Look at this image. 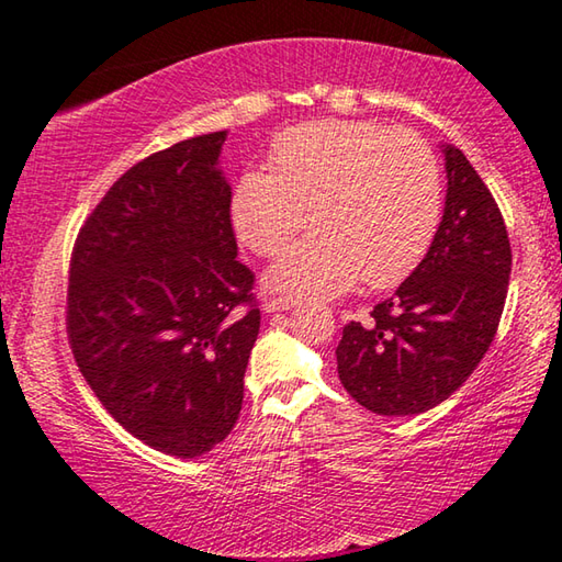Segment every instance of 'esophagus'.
I'll use <instances>...</instances> for the list:
<instances>
[{
	"mask_svg": "<svg viewBox=\"0 0 562 562\" xmlns=\"http://www.w3.org/2000/svg\"><path fill=\"white\" fill-rule=\"evenodd\" d=\"M262 307L268 312H282V310L294 307V300L292 297H265Z\"/></svg>",
	"mask_w": 562,
	"mask_h": 562,
	"instance_id": "esophagus-1",
	"label": "esophagus"
}]
</instances>
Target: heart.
I'll return each instance as SVG.
<instances>
[{
	"instance_id": "1",
	"label": "heart",
	"mask_w": 562,
	"mask_h": 562,
	"mask_svg": "<svg viewBox=\"0 0 562 562\" xmlns=\"http://www.w3.org/2000/svg\"><path fill=\"white\" fill-rule=\"evenodd\" d=\"M268 168H245L231 223L247 250L274 255L307 215L315 233L268 270L274 290L325 300L364 278L394 288L416 270L441 221V168L431 146L372 121H312L272 140Z\"/></svg>"
}]
</instances>
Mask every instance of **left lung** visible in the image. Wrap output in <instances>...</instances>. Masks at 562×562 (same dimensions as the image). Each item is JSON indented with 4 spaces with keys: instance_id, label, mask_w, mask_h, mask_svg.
Returning <instances> with one entry per match:
<instances>
[{
    "instance_id": "8db88e82",
    "label": "left lung",
    "mask_w": 562,
    "mask_h": 562,
    "mask_svg": "<svg viewBox=\"0 0 562 562\" xmlns=\"http://www.w3.org/2000/svg\"><path fill=\"white\" fill-rule=\"evenodd\" d=\"M443 156L449 190L429 252L369 319L341 329L339 382L374 414L446 402L486 357L506 304L513 255L498 203L459 148Z\"/></svg>"
}]
</instances>
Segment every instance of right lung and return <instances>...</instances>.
<instances>
[{
	"mask_svg": "<svg viewBox=\"0 0 562 562\" xmlns=\"http://www.w3.org/2000/svg\"><path fill=\"white\" fill-rule=\"evenodd\" d=\"M225 136L180 140L128 168L81 225L69 265L79 372L123 429L178 459L233 431L260 331L217 168Z\"/></svg>",
	"mask_w": 562,
	"mask_h": 562,
	"instance_id": "obj_1",
	"label": "right lung"
}]
</instances>
